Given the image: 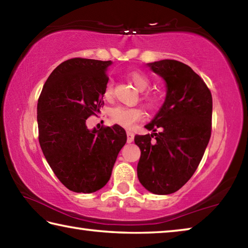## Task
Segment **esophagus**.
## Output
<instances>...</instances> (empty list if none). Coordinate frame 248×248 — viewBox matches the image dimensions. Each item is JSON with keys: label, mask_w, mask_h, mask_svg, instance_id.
Masks as SVG:
<instances>
[{"label": "esophagus", "mask_w": 248, "mask_h": 248, "mask_svg": "<svg viewBox=\"0 0 248 248\" xmlns=\"http://www.w3.org/2000/svg\"><path fill=\"white\" fill-rule=\"evenodd\" d=\"M133 139H134V133L132 131H129V130H128V131H127V142H128V143H131Z\"/></svg>", "instance_id": "obj_1"}]
</instances>
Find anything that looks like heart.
Instances as JSON below:
<instances>
[{
	"mask_svg": "<svg viewBox=\"0 0 248 248\" xmlns=\"http://www.w3.org/2000/svg\"><path fill=\"white\" fill-rule=\"evenodd\" d=\"M127 77L131 79L138 90L144 91L150 86V78L148 75L140 72V71H129ZM104 97L106 99H111L114 96V81L108 79L104 86L103 92ZM146 106L151 109H155L159 105V97L154 93L146 92L142 95ZM143 117V110L140 107H127V106H116L110 110V118L115 124L121 125L124 128H132L138 121Z\"/></svg>",
	"mask_w": 248,
	"mask_h": 248,
	"instance_id": "b5f03b06",
	"label": "heart"
}]
</instances>
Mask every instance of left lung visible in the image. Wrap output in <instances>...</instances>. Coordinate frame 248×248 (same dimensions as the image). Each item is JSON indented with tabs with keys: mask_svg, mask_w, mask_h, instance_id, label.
<instances>
[{
	"mask_svg": "<svg viewBox=\"0 0 248 248\" xmlns=\"http://www.w3.org/2000/svg\"><path fill=\"white\" fill-rule=\"evenodd\" d=\"M149 66L165 79L167 93L145 125L154 133L134 137L141 150L138 178L153 194L170 195L191 178L203 156L211 137L212 96L203 79L183 62L161 60Z\"/></svg>",
	"mask_w": 248,
	"mask_h": 248,
	"instance_id": "left-lung-1",
	"label": "left lung"
}]
</instances>
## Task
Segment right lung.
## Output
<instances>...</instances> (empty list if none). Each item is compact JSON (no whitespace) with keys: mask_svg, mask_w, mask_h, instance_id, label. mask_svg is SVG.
Returning a JSON list of instances; mask_svg holds the SVG:
<instances>
[{"mask_svg":"<svg viewBox=\"0 0 248 248\" xmlns=\"http://www.w3.org/2000/svg\"><path fill=\"white\" fill-rule=\"evenodd\" d=\"M110 61L73 58L52 71L37 104L38 139L58 179L74 192L91 194L110 178L127 134L118 124L89 130L86 119L104 106Z\"/></svg>","mask_w":248,"mask_h":248,"instance_id":"1","label":"right lung"}]
</instances>
